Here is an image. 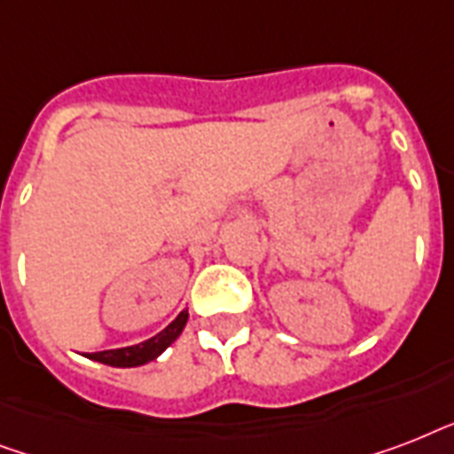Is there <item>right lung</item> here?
Instances as JSON below:
<instances>
[{"label":"right lung","instance_id":"right-lung-1","mask_svg":"<svg viewBox=\"0 0 454 454\" xmlns=\"http://www.w3.org/2000/svg\"><path fill=\"white\" fill-rule=\"evenodd\" d=\"M185 323H188V310H181V313H178V316L174 317V320H171L162 332H157L155 337L145 339V341H141V344L124 346V348H113V351H101V353H87V358L110 367L145 365V363L155 360L157 356H162V353L167 351L174 341H176L178 334L184 332Z\"/></svg>","mask_w":454,"mask_h":454}]
</instances>
